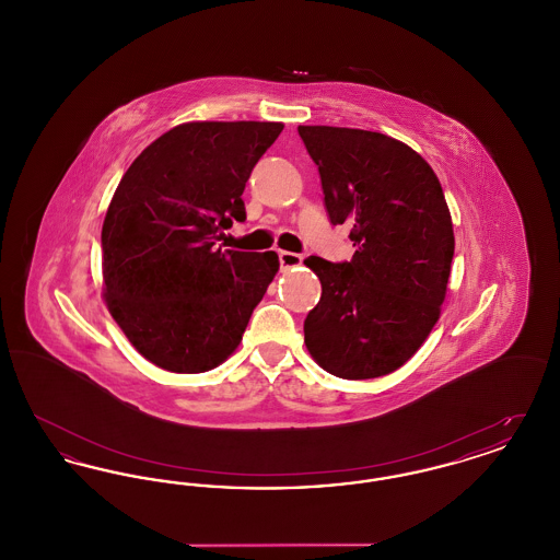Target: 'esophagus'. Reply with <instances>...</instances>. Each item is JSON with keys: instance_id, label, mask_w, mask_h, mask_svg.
Instances as JSON below:
<instances>
[{"instance_id": "esophagus-1", "label": "esophagus", "mask_w": 560, "mask_h": 560, "mask_svg": "<svg viewBox=\"0 0 560 560\" xmlns=\"http://www.w3.org/2000/svg\"><path fill=\"white\" fill-rule=\"evenodd\" d=\"M279 262L281 267L292 268L302 265V256L293 254V252H279Z\"/></svg>"}]
</instances>
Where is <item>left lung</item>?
Returning a JSON list of instances; mask_svg holds the SVG:
<instances>
[{"instance_id": "left-lung-1", "label": "left lung", "mask_w": 560, "mask_h": 560, "mask_svg": "<svg viewBox=\"0 0 560 560\" xmlns=\"http://www.w3.org/2000/svg\"><path fill=\"white\" fill-rule=\"evenodd\" d=\"M319 167L331 224H348L350 262L311 256L319 304L304 345L325 372L370 380L399 370L424 345L447 293L453 224L436 174L386 133L298 126Z\"/></svg>"}]
</instances>
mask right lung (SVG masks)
<instances>
[{
  "label": "right lung",
  "instance_id": "obj_1",
  "mask_svg": "<svg viewBox=\"0 0 560 560\" xmlns=\"http://www.w3.org/2000/svg\"><path fill=\"white\" fill-rule=\"evenodd\" d=\"M277 121H190L128 167L103 224L108 313L161 370L201 373L226 361L279 270L275 252L222 249Z\"/></svg>",
  "mask_w": 560,
  "mask_h": 560
}]
</instances>
